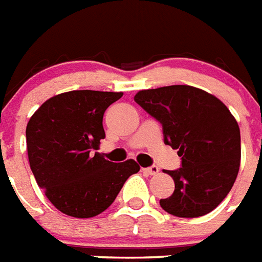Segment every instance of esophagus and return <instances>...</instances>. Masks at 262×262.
<instances>
[{
    "instance_id": "1",
    "label": "esophagus",
    "mask_w": 262,
    "mask_h": 262,
    "mask_svg": "<svg viewBox=\"0 0 262 262\" xmlns=\"http://www.w3.org/2000/svg\"><path fill=\"white\" fill-rule=\"evenodd\" d=\"M144 173H147V174L150 176H156L160 173V169H158V166H156V165H152V166H148V167H144L143 169Z\"/></svg>"
}]
</instances>
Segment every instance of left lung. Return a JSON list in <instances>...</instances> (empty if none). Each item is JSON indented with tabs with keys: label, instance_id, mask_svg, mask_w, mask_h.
<instances>
[{
	"label": "left lung",
	"instance_id": "1",
	"mask_svg": "<svg viewBox=\"0 0 262 262\" xmlns=\"http://www.w3.org/2000/svg\"><path fill=\"white\" fill-rule=\"evenodd\" d=\"M134 100L160 121L165 144L181 157V167L166 171L174 192L161 199V207L179 217L211 212L229 194L239 170L237 120L215 96L188 85L141 91Z\"/></svg>",
	"mask_w": 262,
	"mask_h": 262
}]
</instances>
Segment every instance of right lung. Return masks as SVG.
Masks as SVG:
<instances>
[{"mask_svg":"<svg viewBox=\"0 0 262 262\" xmlns=\"http://www.w3.org/2000/svg\"><path fill=\"white\" fill-rule=\"evenodd\" d=\"M121 96L66 92L47 100L29 119L25 135L31 170L48 200L69 216L101 214L139 171L134 160L115 164L95 152L105 138L104 112Z\"/></svg>","mask_w":262,"mask_h":262,"instance_id":"obj_1","label":"right lung"}]
</instances>
